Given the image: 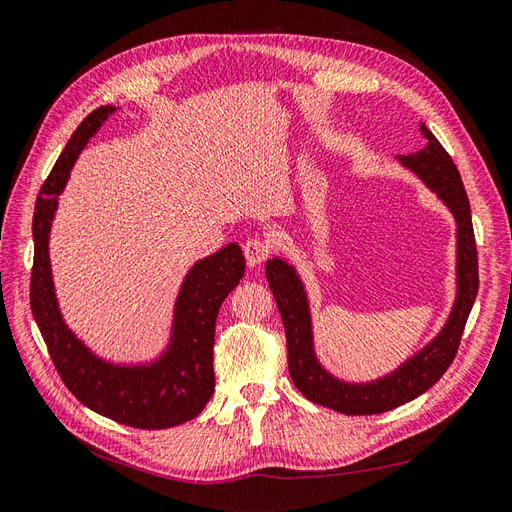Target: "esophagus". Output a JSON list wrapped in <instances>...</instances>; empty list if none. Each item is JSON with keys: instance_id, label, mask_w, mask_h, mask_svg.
I'll use <instances>...</instances> for the list:
<instances>
[{"instance_id": "obj_1", "label": "esophagus", "mask_w": 512, "mask_h": 512, "mask_svg": "<svg viewBox=\"0 0 512 512\" xmlns=\"http://www.w3.org/2000/svg\"><path fill=\"white\" fill-rule=\"evenodd\" d=\"M244 255L248 266H259L261 261H266L270 255V242L261 238H248L244 242Z\"/></svg>"}]
</instances>
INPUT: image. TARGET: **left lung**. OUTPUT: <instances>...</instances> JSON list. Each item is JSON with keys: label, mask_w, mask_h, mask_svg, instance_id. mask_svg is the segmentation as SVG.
Masks as SVG:
<instances>
[{"label": "left lung", "mask_w": 512, "mask_h": 512, "mask_svg": "<svg viewBox=\"0 0 512 512\" xmlns=\"http://www.w3.org/2000/svg\"><path fill=\"white\" fill-rule=\"evenodd\" d=\"M426 147L396 160L437 194L456 222V294L448 320L439 333L398 368L372 381H346L324 368L316 352L313 318L307 287L294 264L285 257H272L266 264V279L281 311L287 337V365L298 391L311 402L346 415H374L411 402L435 385L456 357L458 344L478 296V253L471 227L469 199L461 175L432 131L419 123Z\"/></svg>", "instance_id": "1"}]
</instances>
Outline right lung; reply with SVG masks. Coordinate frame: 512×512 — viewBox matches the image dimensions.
<instances>
[{
    "instance_id": "obj_1",
    "label": "right lung",
    "mask_w": 512,
    "mask_h": 512,
    "mask_svg": "<svg viewBox=\"0 0 512 512\" xmlns=\"http://www.w3.org/2000/svg\"><path fill=\"white\" fill-rule=\"evenodd\" d=\"M116 110L101 106L86 116L38 194L30 305L51 361L77 400L119 424L160 430L188 422L212 398L218 309L244 277V255L240 244L231 242L194 261L179 285L166 344L147 361L101 357L71 329L62 316L51 272V227L77 157Z\"/></svg>"
}]
</instances>
